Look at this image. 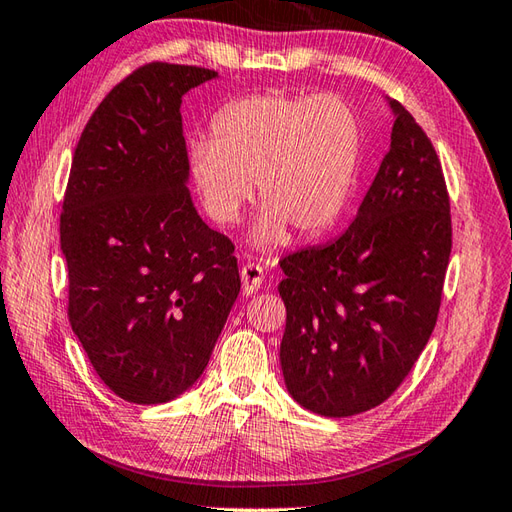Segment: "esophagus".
Masks as SVG:
<instances>
[{"instance_id": "esophagus-1", "label": "esophagus", "mask_w": 512, "mask_h": 512, "mask_svg": "<svg viewBox=\"0 0 512 512\" xmlns=\"http://www.w3.org/2000/svg\"><path fill=\"white\" fill-rule=\"evenodd\" d=\"M241 280H243V293L252 295L263 285V267L258 263H245L241 269Z\"/></svg>"}]
</instances>
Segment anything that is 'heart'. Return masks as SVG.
<instances>
[{"label":"heart","mask_w":512,"mask_h":512,"mask_svg":"<svg viewBox=\"0 0 512 512\" xmlns=\"http://www.w3.org/2000/svg\"><path fill=\"white\" fill-rule=\"evenodd\" d=\"M361 122L344 98L263 92L225 105L212 120V142L190 153L192 181L208 217L234 225L252 199L254 243L278 245L326 234L342 217L355 186Z\"/></svg>","instance_id":"b5f03b06"}]
</instances>
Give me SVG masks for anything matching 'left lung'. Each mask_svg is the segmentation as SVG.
Listing matches in <instances>:
<instances>
[{
    "label": "left lung",
    "mask_w": 512,
    "mask_h": 512,
    "mask_svg": "<svg viewBox=\"0 0 512 512\" xmlns=\"http://www.w3.org/2000/svg\"><path fill=\"white\" fill-rule=\"evenodd\" d=\"M394 113L390 151L348 230L280 260V344L293 401L320 416L390 399L434 331L451 254L445 175L412 113Z\"/></svg>",
    "instance_id": "left-lung-1"
}]
</instances>
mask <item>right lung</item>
Segmentation results:
<instances>
[{"label":"right lung","instance_id":"add662e5","mask_svg":"<svg viewBox=\"0 0 512 512\" xmlns=\"http://www.w3.org/2000/svg\"><path fill=\"white\" fill-rule=\"evenodd\" d=\"M219 74L149 63L100 102L61 214L72 331L120 399H177L206 370L241 291L234 245L188 190L181 96Z\"/></svg>","mask_w":512,"mask_h":512}]
</instances>
